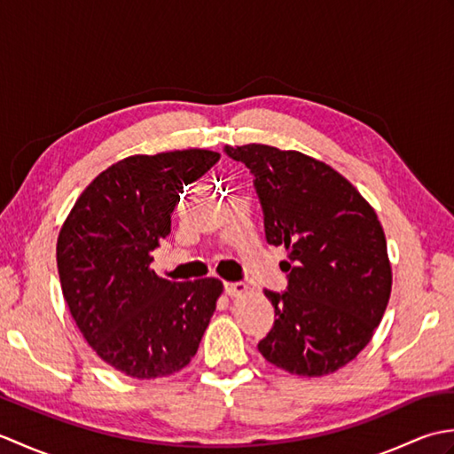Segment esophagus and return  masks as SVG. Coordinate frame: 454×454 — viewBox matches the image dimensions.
I'll use <instances>...</instances> for the list:
<instances>
[{
    "label": "esophagus",
    "instance_id": "obj_1",
    "mask_svg": "<svg viewBox=\"0 0 454 454\" xmlns=\"http://www.w3.org/2000/svg\"><path fill=\"white\" fill-rule=\"evenodd\" d=\"M246 291H247V285H244V283H226V285H224V293H226L230 298L242 296Z\"/></svg>",
    "mask_w": 454,
    "mask_h": 454
}]
</instances>
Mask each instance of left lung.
<instances>
[{
  "label": "left lung",
  "instance_id": "1",
  "mask_svg": "<svg viewBox=\"0 0 454 454\" xmlns=\"http://www.w3.org/2000/svg\"><path fill=\"white\" fill-rule=\"evenodd\" d=\"M246 163L267 244L285 246V293L265 291L277 320L257 349L298 376L335 372L359 355L387 310L392 271L372 207L335 169L265 144L224 146Z\"/></svg>",
  "mask_w": 454,
  "mask_h": 454
}]
</instances>
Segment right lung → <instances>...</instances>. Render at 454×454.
<instances>
[{"instance_id":"add662e5","label":"right lung","mask_w":454,"mask_h":454,"mask_svg":"<svg viewBox=\"0 0 454 454\" xmlns=\"http://www.w3.org/2000/svg\"><path fill=\"white\" fill-rule=\"evenodd\" d=\"M220 160L210 150L130 156L95 177L58 236L70 314L93 351L132 379L181 371L195 356L222 294L218 278L171 283L152 271L183 187Z\"/></svg>"}]
</instances>
